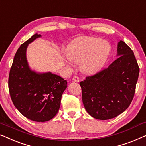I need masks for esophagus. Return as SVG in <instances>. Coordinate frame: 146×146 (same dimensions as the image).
Returning a JSON list of instances; mask_svg holds the SVG:
<instances>
[{"label":"esophagus","mask_w":146,"mask_h":146,"mask_svg":"<svg viewBox=\"0 0 146 146\" xmlns=\"http://www.w3.org/2000/svg\"><path fill=\"white\" fill-rule=\"evenodd\" d=\"M72 80L76 82H79L80 79H79V78L78 77V76H74L73 78H72Z\"/></svg>","instance_id":"obj_1"}]
</instances>
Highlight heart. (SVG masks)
Wrapping results in <instances>:
<instances>
[{"mask_svg":"<svg viewBox=\"0 0 146 146\" xmlns=\"http://www.w3.org/2000/svg\"><path fill=\"white\" fill-rule=\"evenodd\" d=\"M110 50L111 46L107 40L94 36H80L70 45L69 56H65V61L71 68L75 66L74 62H82L84 72L94 74L102 68Z\"/></svg>","mask_w":146,"mask_h":146,"instance_id":"heart-1","label":"heart"}]
</instances>
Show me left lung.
<instances>
[{"instance_id":"obj_1","label":"left lung","mask_w":146,"mask_h":146,"mask_svg":"<svg viewBox=\"0 0 146 146\" xmlns=\"http://www.w3.org/2000/svg\"><path fill=\"white\" fill-rule=\"evenodd\" d=\"M116 56L107 68L80 82L86 110L96 119L106 120L121 114L134 96L139 72L134 54L120 40Z\"/></svg>"}]
</instances>
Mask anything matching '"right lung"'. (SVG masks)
Returning <instances> with one entry per match:
<instances>
[{
    "label": "right lung",
    "instance_id": "right-lung-1",
    "mask_svg": "<svg viewBox=\"0 0 146 146\" xmlns=\"http://www.w3.org/2000/svg\"><path fill=\"white\" fill-rule=\"evenodd\" d=\"M42 35L35 34L21 44L15 54L10 70L9 88L18 110L31 120L44 122L56 115L67 81L52 73L38 72L29 66L27 50L29 44Z\"/></svg>",
    "mask_w": 146,
    "mask_h": 146
}]
</instances>
